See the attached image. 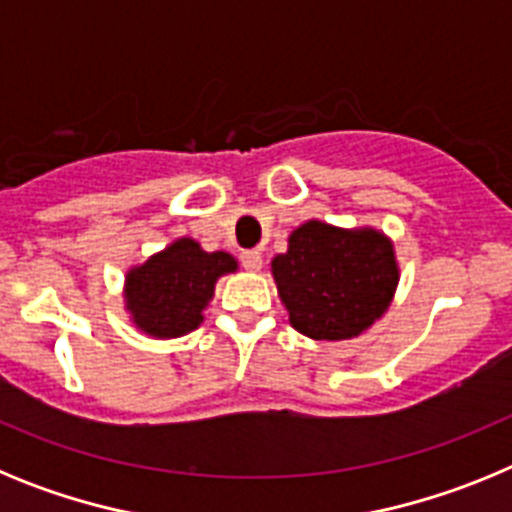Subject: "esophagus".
Returning a JSON list of instances; mask_svg holds the SVG:
<instances>
[{"instance_id":"obj_1","label":"esophagus","mask_w":512,"mask_h":512,"mask_svg":"<svg viewBox=\"0 0 512 512\" xmlns=\"http://www.w3.org/2000/svg\"><path fill=\"white\" fill-rule=\"evenodd\" d=\"M241 264H243V269H248V271H259L261 269V253L259 251H243Z\"/></svg>"}]
</instances>
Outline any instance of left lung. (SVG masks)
<instances>
[{
	"label": "left lung",
	"mask_w": 512,
	"mask_h": 512,
	"mask_svg": "<svg viewBox=\"0 0 512 512\" xmlns=\"http://www.w3.org/2000/svg\"><path fill=\"white\" fill-rule=\"evenodd\" d=\"M289 323L315 341L359 336L395 295L392 243L372 228L343 230L320 220L289 235L287 253L271 261Z\"/></svg>",
	"instance_id": "left-lung-1"
}]
</instances>
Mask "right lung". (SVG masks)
Returning a JSON list of instances; mask_svg holds the SVG:
<instances>
[{"instance_id": "obj_1", "label": "right lung", "mask_w": 512, "mask_h": 512, "mask_svg": "<svg viewBox=\"0 0 512 512\" xmlns=\"http://www.w3.org/2000/svg\"><path fill=\"white\" fill-rule=\"evenodd\" d=\"M238 269L225 251H202L192 238H179L128 271L125 302L135 325L148 336L176 338L202 323L217 277Z\"/></svg>"}]
</instances>
